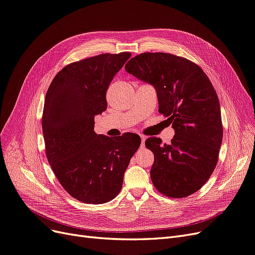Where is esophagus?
I'll return each instance as SVG.
<instances>
[{
    "label": "esophagus",
    "instance_id": "obj_1",
    "mask_svg": "<svg viewBox=\"0 0 255 255\" xmlns=\"http://www.w3.org/2000/svg\"><path fill=\"white\" fill-rule=\"evenodd\" d=\"M141 138V148H143L144 146V141H145V137L144 136H140Z\"/></svg>",
    "mask_w": 255,
    "mask_h": 255
}]
</instances>
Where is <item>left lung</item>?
<instances>
[{
	"label": "left lung",
	"mask_w": 255,
	"mask_h": 255,
	"mask_svg": "<svg viewBox=\"0 0 255 255\" xmlns=\"http://www.w3.org/2000/svg\"><path fill=\"white\" fill-rule=\"evenodd\" d=\"M126 70L155 88L158 112L174 128L171 143L145 140L154 154L153 185L170 198L194 194L212 175L222 142L220 104L211 81L195 63L168 53L139 54Z\"/></svg>",
	"instance_id": "obj_1"
}]
</instances>
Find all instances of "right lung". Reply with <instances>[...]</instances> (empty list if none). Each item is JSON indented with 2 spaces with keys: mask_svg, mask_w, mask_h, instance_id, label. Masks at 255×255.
Here are the masks:
<instances>
[{
  "mask_svg": "<svg viewBox=\"0 0 255 255\" xmlns=\"http://www.w3.org/2000/svg\"><path fill=\"white\" fill-rule=\"evenodd\" d=\"M132 54H100L69 64L47 91L42 114L45 154L61 186L83 203L110 202L122 187L139 135H98L95 116L107 107L106 91Z\"/></svg>",
  "mask_w": 255,
  "mask_h": 255,
  "instance_id": "add662e5",
  "label": "right lung"
}]
</instances>
